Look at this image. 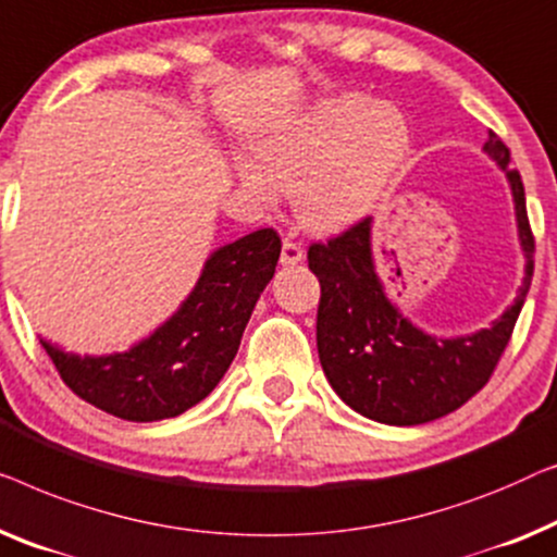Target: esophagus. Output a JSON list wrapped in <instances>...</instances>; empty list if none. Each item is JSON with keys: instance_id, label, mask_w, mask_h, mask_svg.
<instances>
[{"instance_id": "34e87169", "label": "esophagus", "mask_w": 557, "mask_h": 557, "mask_svg": "<svg viewBox=\"0 0 557 557\" xmlns=\"http://www.w3.org/2000/svg\"><path fill=\"white\" fill-rule=\"evenodd\" d=\"M302 257H305L302 245L293 237V234H289V237H285V242H282L280 262L282 264H297V262H302Z\"/></svg>"}]
</instances>
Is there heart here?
I'll list each match as a JSON object with an SVG mask.
<instances>
[{
    "instance_id": "1",
    "label": "heart",
    "mask_w": 557,
    "mask_h": 557,
    "mask_svg": "<svg viewBox=\"0 0 557 557\" xmlns=\"http://www.w3.org/2000/svg\"><path fill=\"white\" fill-rule=\"evenodd\" d=\"M252 151L260 166L237 161L239 184L262 201L289 189L305 224L333 232L379 201L411 151V128L396 108L338 96L268 131Z\"/></svg>"
}]
</instances>
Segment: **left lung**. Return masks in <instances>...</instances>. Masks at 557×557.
I'll use <instances>...</instances> for the list:
<instances>
[{
  "label": "left lung",
  "mask_w": 557,
  "mask_h": 557,
  "mask_svg": "<svg viewBox=\"0 0 557 557\" xmlns=\"http://www.w3.org/2000/svg\"><path fill=\"white\" fill-rule=\"evenodd\" d=\"M484 151L510 178L528 275L510 310L467 338H434L386 300L371 257V219L363 216L327 242H312L308 264L320 282L318 356L343 401L363 417L417 426L457 411L492 379L512 338L532 280V237L524 186L510 169V148L495 131Z\"/></svg>",
  "instance_id": "left-lung-1"
}]
</instances>
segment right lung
<instances>
[{"instance_id":"add662e5","label":"right lung","mask_w":557,"mask_h":557,"mask_svg":"<svg viewBox=\"0 0 557 557\" xmlns=\"http://www.w3.org/2000/svg\"><path fill=\"white\" fill-rule=\"evenodd\" d=\"M280 234L268 226L216 249L182 310L128 354L81 358L42 341L65 386L125 421H161L197 406L237 356L257 297L275 275Z\"/></svg>"}]
</instances>
